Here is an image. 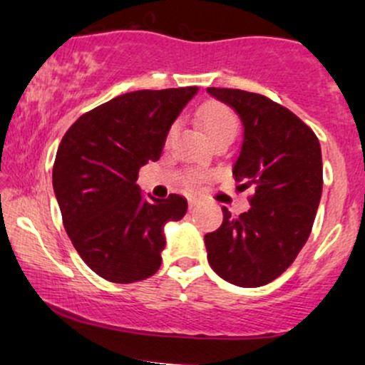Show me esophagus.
<instances>
[{"instance_id":"obj_1","label":"esophagus","mask_w":365,"mask_h":365,"mask_svg":"<svg viewBox=\"0 0 365 365\" xmlns=\"http://www.w3.org/2000/svg\"><path fill=\"white\" fill-rule=\"evenodd\" d=\"M199 201L195 197H189V210H194L195 206H197Z\"/></svg>"}]
</instances>
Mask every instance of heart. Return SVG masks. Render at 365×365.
<instances>
[{"label":"heart","instance_id":"b5f03b06","mask_svg":"<svg viewBox=\"0 0 365 365\" xmlns=\"http://www.w3.org/2000/svg\"><path fill=\"white\" fill-rule=\"evenodd\" d=\"M197 121L201 124L204 133L207 135V138L211 142L215 140L228 137L234 138L235 131H237V115L234 114V110L230 107H227L225 103H220L211 100V102L202 103L197 110ZM176 133V123L170 126L166 133V140L170 142Z\"/></svg>","mask_w":365,"mask_h":365}]
</instances>
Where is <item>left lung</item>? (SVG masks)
<instances>
[{
    "instance_id": "8db88e82",
    "label": "left lung",
    "mask_w": 365,
    "mask_h": 365,
    "mask_svg": "<svg viewBox=\"0 0 365 365\" xmlns=\"http://www.w3.org/2000/svg\"><path fill=\"white\" fill-rule=\"evenodd\" d=\"M239 114L244 140L234 164L237 189H251V207L234 216L225 206L218 230L204 235L207 262L227 282L265 286L298 256L312 232L322 194V154L298 115L263 95L207 88Z\"/></svg>"
}]
</instances>
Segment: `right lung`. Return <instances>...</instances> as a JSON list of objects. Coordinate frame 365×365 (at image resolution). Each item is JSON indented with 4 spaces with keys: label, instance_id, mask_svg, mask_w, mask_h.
<instances>
[{
    "label": "right lung",
    "instance_id": "right-lung-1",
    "mask_svg": "<svg viewBox=\"0 0 365 365\" xmlns=\"http://www.w3.org/2000/svg\"><path fill=\"white\" fill-rule=\"evenodd\" d=\"M197 86L140 90L83 114L63 135L53 190L63 228L83 262L118 284L149 279L161 267L163 228L187 213V199H145L143 164L158 161L170 126Z\"/></svg>",
    "mask_w": 365,
    "mask_h": 365
}]
</instances>
